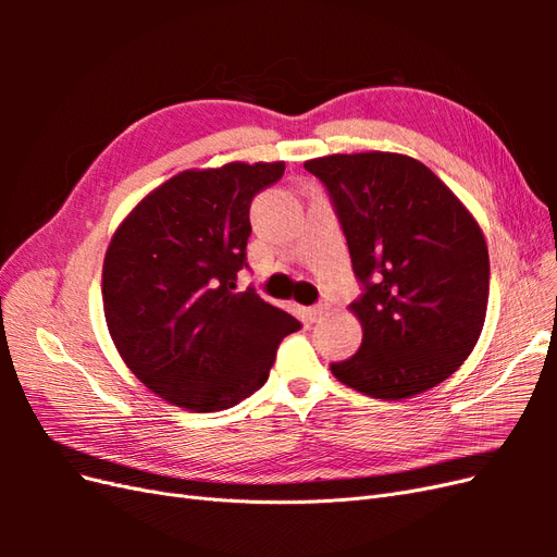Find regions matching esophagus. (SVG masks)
Segmentation results:
<instances>
[{
	"label": "esophagus",
	"mask_w": 557,
	"mask_h": 557,
	"mask_svg": "<svg viewBox=\"0 0 557 557\" xmlns=\"http://www.w3.org/2000/svg\"><path fill=\"white\" fill-rule=\"evenodd\" d=\"M327 311H330V307H327V305H315V307H311V309H309V318H311L313 323H315V320H320L323 315H327Z\"/></svg>",
	"instance_id": "esophagus-1"
}]
</instances>
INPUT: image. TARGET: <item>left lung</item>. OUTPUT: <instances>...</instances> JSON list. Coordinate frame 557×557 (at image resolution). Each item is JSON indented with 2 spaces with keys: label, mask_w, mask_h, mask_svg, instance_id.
<instances>
[{
  "label": "left lung",
  "mask_w": 557,
  "mask_h": 557,
  "mask_svg": "<svg viewBox=\"0 0 557 557\" xmlns=\"http://www.w3.org/2000/svg\"><path fill=\"white\" fill-rule=\"evenodd\" d=\"M325 183L364 293L362 325L336 381L376 399H407L446 381L474 350L491 260L476 218L423 162L401 153H336L305 162Z\"/></svg>",
  "instance_id": "8db88e82"
}]
</instances>
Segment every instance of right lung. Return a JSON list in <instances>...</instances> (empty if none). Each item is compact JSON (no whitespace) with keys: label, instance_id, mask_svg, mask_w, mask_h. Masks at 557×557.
<instances>
[{"label":"right lung","instance_id":"right-lung-1","mask_svg":"<svg viewBox=\"0 0 557 557\" xmlns=\"http://www.w3.org/2000/svg\"><path fill=\"white\" fill-rule=\"evenodd\" d=\"M285 162H227L166 178L113 232L102 267L111 339L150 393L195 413L264 385L297 318L237 290L250 201Z\"/></svg>","mask_w":557,"mask_h":557}]
</instances>
